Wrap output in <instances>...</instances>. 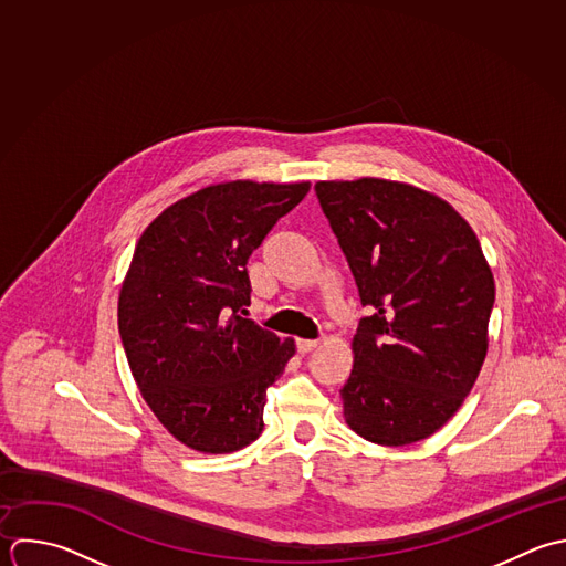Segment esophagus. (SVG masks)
Wrapping results in <instances>:
<instances>
[{
	"label": "esophagus",
	"instance_id": "esophagus-1",
	"mask_svg": "<svg viewBox=\"0 0 566 566\" xmlns=\"http://www.w3.org/2000/svg\"><path fill=\"white\" fill-rule=\"evenodd\" d=\"M295 344H297V350H300V353H311V350H315V348L319 346L317 339H297Z\"/></svg>",
	"mask_w": 566,
	"mask_h": 566
}]
</instances>
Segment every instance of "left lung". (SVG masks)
Here are the masks:
<instances>
[{"label":"left lung","mask_w":566,"mask_h":566,"mask_svg":"<svg viewBox=\"0 0 566 566\" xmlns=\"http://www.w3.org/2000/svg\"><path fill=\"white\" fill-rule=\"evenodd\" d=\"M315 191L370 308L339 390L346 423L390 448L428 439L488 355L496 289L481 242L450 202L406 182L319 180Z\"/></svg>","instance_id":"8db88e82"}]
</instances>
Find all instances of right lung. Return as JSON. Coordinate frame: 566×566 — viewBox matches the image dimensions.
<instances>
[{
  "label": "right lung",
  "instance_id": "1",
  "mask_svg": "<svg viewBox=\"0 0 566 566\" xmlns=\"http://www.w3.org/2000/svg\"><path fill=\"white\" fill-rule=\"evenodd\" d=\"M308 189L209 185L169 205L136 242L118 295L120 342L145 403L196 452H238L262 434L266 388L295 342L242 317L247 262Z\"/></svg>",
  "mask_w": 566,
  "mask_h": 566
}]
</instances>
